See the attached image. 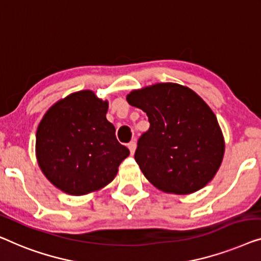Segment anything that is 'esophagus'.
I'll return each mask as SVG.
<instances>
[{
	"label": "esophagus",
	"instance_id": "obj_1",
	"mask_svg": "<svg viewBox=\"0 0 261 261\" xmlns=\"http://www.w3.org/2000/svg\"><path fill=\"white\" fill-rule=\"evenodd\" d=\"M127 146H129L131 155H134V152H135V150H136V142L135 141H131L129 144H127Z\"/></svg>",
	"mask_w": 261,
	"mask_h": 261
}]
</instances>
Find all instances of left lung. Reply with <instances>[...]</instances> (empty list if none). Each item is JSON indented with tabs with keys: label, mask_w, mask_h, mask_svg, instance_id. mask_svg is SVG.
<instances>
[{
	"label": "left lung",
	"mask_w": 261,
	"mask_h": 261,
	"mask_svg": "<svg viewBox=\"0 0 261 261\" xmlns=\"http://www.w3.org/2000/svg\"><path fill=\"white\" fill-rule=\"evenodd\" d=\"M126 100L149 118L135 152L146 179L177 195L207 186L222 163L225 138L203 99L187 86L159 83L131 91Z\"/></svg>",
	"instance_id": "obj_1"
}]
</instances>
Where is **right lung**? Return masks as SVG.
I'll list each match as a JSON object with an SVG mask.
<instances>
[{
	"instance_id": "obj_1",
	"label": "right lung",
	"mask_w": 261,
	"mask_h": 261,
	"mask_svg": "<svg viewBox=\"0 0 261 261\" xmlns=\"http://www.w3.org/2000/svg\"><path fill=\"white\" fill-rule=\"evenodd\" d=\"M108 109V100L83 90L58 100L42 117L36 131V160L61 192L73 196L98 192L113 181L130 155L106 119Z\"/></svg>"
}]
</instances>
